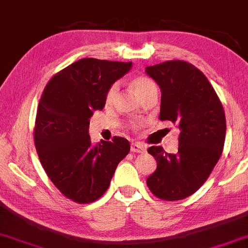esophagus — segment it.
Here are the masks:
<instances>
[{
  "label": "esophagus",
  "instance_id": "esophagus-1",
  "mask_svg": "<svg viewBox=\"0 0 248 248\" xmlns=\"http://www.w3.org/2000/svg\"><path fill=\"white\" fill-rule=\"evenodd\" d=\"M130 150H132L133 153H137V154L145 153V148L143 147V145L139 144V143H133V144L130 145Z\"/></svg>",
  "mask_w": 248,
  "mask_h": 248
}]
</instances>
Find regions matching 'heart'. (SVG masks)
Segmentation results:
<instances>
[{
    "mask_svg": "<svg viewBox=\"0 0 248 248\" xmlns=\"http://www.w3.org/2000/svg\"><path fill=\"white\" fill-rule=\"evenodd\" d=\"M130 85H132V88L134 89V91H135V93L139 95L140 98H142L143 95L147 93L148 91H150L151 89L156 88L153 80L149 79L148 77H145V76L134 77V78L130 80ZM118 90H119L118 83H114V84H112L111 86H109L108 90H107V92H106V95H105L106 104H112V101L114 100L116 93H118ZM139 124H140V122L132 121L129 124V127L133 128V129H136V128L139 127Z\"/></svg>",
    "mask_w": 248,
    "mask_h": 248,
    "instance_id": "heart-1",
    "label": "heart"
}]
</instances>
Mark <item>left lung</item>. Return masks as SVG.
<instances>
[{"label": "left lung", "instance_id": "8db88e82", "mask_svg": "<svg viewBox=\"0 0 248 248\" xmlns=\"http://www.w3.org/2000/svg\"><path fill=\"white\" fill-rule=\"evenodd\" d=\"M147 74L162 91L159 120L177 124L180 130L177 154L153 145L148 153L157 169L147 179L158 199L188 198L209 178L225 142V113L207 77L195 65L181 60L147 67Z\"/></svg>", "mask_w": 248, "mask_h": 248}]
</instances>
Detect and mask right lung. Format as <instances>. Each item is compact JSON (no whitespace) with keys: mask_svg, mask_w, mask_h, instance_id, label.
<instances>
[{"mask_svg":"<svg viewBox=\"0 0 248 248\" xmlns=\"http://www.w3.org/2000/svg\"><path fill=\"white\" fill-rule=\"evenodd\" d=\"M132 62L82 59L55 74L41 94L34 124V144L41 165L54 186L76 203H91L108 188L129 142L92 144L89 124L93 111L103 109L108 88Z\"/></svg>","mask_w":248,"mask_h":248,"instance_id":"1","label":"right lung"}]
</instances>
